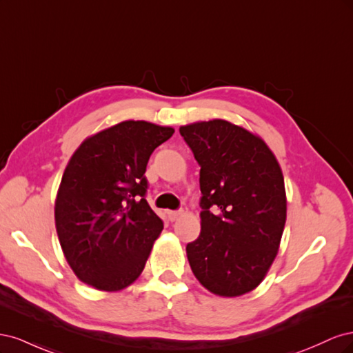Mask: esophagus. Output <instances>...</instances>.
I'll return each instance as SVG.
<instances>
[{
	"label": "esophagus",
	"mask_w": 353,
	"mask_h": 353,
	"mask_svg": "<svg viewBox=\"0 0 353 353\" xmlns=\"http://www.w3.org/2000/svg\"><path fill=\"white\" fill-rule=\"evenodd\" d=\"M181 215H183V212H181V210H169V212H168V219H169L170 222H174V221H176Z\"/></svg>",
	"instance_id": "1"
}]
</instances>
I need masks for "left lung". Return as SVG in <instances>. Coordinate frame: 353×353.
<instances>
[{
	"label": "left lung",
	"mask_w": 353,
	"mask_h": 353,
	"mask_svg": "<svg viewBox=\"0 0 353 353\" xmlns=\"http://www.w3.org/2000/svg\"><path fill=\"white\" fill-rule=\"evenodd\" d=\"M200 165L201 231L191 271L216 296L237 297L270 271L287 218L279 160L259 135L223 119L179 128Z\"/></svg>",
	"instance_id": "obj_1"
}]
</instances>
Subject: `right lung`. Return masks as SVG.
Masks as SVG:
<instances>
[{"label": "right lung", "instance_id": "add662e5", "mask_svg": "<svg viewBox=\"0 0 353 353\" xmlns=\"http://www.w3.org/2000/svg\"><path fill=\"white\" fill-rule=\"evenodd\" d=\"M174 128L123 121L88 137L63 174L54 218L61 250L78 279L119 292L141 275L163 222L144 199L145 168Z\"/></svg>", "mask_w": 353, "mask_h": 353}]
</instances>
